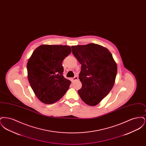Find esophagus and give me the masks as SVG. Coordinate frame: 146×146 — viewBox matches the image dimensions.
<instances>
[{
    "mask_svg": "<svg viewBox=\"0 0 146 146\" xmlns=\"http://www.w3.org/2000/svg\"><path fill=\"white\" fill-rule=\"evenodd\" d=\"M72 79H73V81H75V80H76L78 79V77L77 76H74V77L72 78Z\"/></svg>",
    "mask_w": 146,
    "mask_h": 146,
    "instance_id": "1",
    "label": "esophagus"
}]
</instances>
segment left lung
<instances>
[{
    "label": "left lung",
    "instance_id": "obj_1",
    "mask_svg": "<svg viewBox=\"0 0 146 146\" xmlns=\"http://www.w3.org/2000/svg\"><path fill=\"white\" fill-rule=\"evenodd\" d=\"M72 54L82 65L79 79L82 83L78 92L86 104H98L115 83L117 66L111 53L93 43L72 46Z\"/></svg>",
    "mask_w": 146,
    "mask_h": 146
}]
</instances>
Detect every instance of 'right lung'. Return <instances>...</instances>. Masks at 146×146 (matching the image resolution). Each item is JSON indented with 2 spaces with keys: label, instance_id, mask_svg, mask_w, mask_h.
Returning a JSON list of instances; mask_svg holds the SVG:
<instances>
[{
  "label": "right lung",
  "instance_id": "right-lung-1",
  "mask_svg": "<svg viewBox=\"0 0 146 146\" xmlns=\"http://www.w3.org/2000/svg\"><path fill=\"white\" fill-rule=\"evenodd\" d=\"M71 52L67 45H42L33 51L27 64L29 83L44 104L58 101L68 90L70 81L63 76V60Z\"/></svg>",
  "mask_w": 146,
  "mask_h": 146
}]
</instances>
